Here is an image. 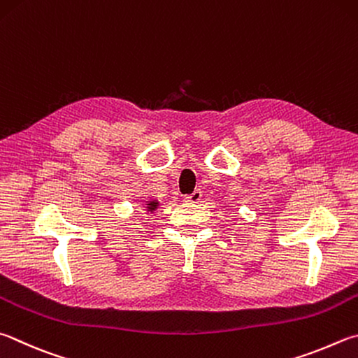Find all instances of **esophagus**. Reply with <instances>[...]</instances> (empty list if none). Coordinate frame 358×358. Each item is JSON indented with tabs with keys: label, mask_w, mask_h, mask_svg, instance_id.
Segmentation results:
<instances>
[{
	"label": "esophagus",
	"mask_w": 358,
	"mask_h": 358,
	"mask_svg": "<svg viewBox=\"0 0 358 358\" xmlns=\"http://www.w3.org/2000/svg\"><path fill=\"white\" fill-rule=\"evenodd\" d=\"M200 200H201V192L199 189L194 191L192 194H189V196L185 197V201H189V203H199Z\"/></svg>",
	"instance_id": "1"
}]
</instances>
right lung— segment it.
<instances>
[{"label": "right lung", "instance_id": "1", "mask_svg": "<svg viewBox=\"0 0 358 358\" xmlns=\"http://www.w3.org/2000/svg\"><path fill=\"white\" fill-rule=\"evenodd\" d=\"M158 205H159L158 200H150V201H147V206H145V208H147V211L153 213V211L158 208Z\"/></svg>", "mask_w": 358, "mask_h": 358}]
</instances>
